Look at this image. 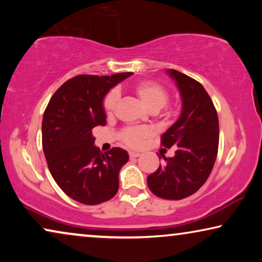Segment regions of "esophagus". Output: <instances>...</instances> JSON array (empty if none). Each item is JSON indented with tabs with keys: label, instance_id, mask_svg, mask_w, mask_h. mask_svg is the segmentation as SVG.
<instances>
[{
	"label": "esophagus",
	"instance_id": "esophagus-1",
	"mask_svg": "<svg viewBox=\"0 0 262 262\" xmlns=\"http://www.w3.org/2000/svg\"><path fill=\"white\" fill-rule=\"evenodd\" d=\"M128 156H130V159H136V157L141 156V154L135 152V151H130V152H128Z\"/></svg>",
	"mask_w": 262,
	"mask_h": 262
}]
</instances>
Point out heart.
<instances>
[{"mask_svg": "<svg viewBox=\"0 0 262 262\" xmlns=\"http://www.w3.org/2000/svg\"><path fill=\"white\" fill-rule=\"evenodd\" d=\"M132 91L139 101L143 103V106L150 112H157L162 107L166 106V103L169 99V93L162 85L156 83L154 81H141L138 83L134 84ZM118 101V95L116 92H110L105 96L102 102L103 112L107 117H112L114 111H116ZM150 136V131L145 127H127L121 131V141L124 144L131 148H138L142 145V143L145 141Z\"/></svg>", "mask_w": 262, "mask_h": 262, "instance_id": "heart-1", "label": "heart"}]
</instances>
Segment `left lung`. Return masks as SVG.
Returning a JSON list of instances; mask_svg holds the SVG:
<instances>
[{
	"label": "left lung",
	"instance_id": "1",
	"mask_svg": "<svg viewBox=\"0 0 262 262\" xmlns=\"http://www.w3.org/2000/svg\"><path fill=\"white\" fill-rule=\"evenodd\" d=\"M177 82L182 100L179 119L161 137V145L175 148L173 157H164L146 182L154 194L179 200L195 193L211 174L218 152L220 124L217 111L205 88L194 78L167 70Z\"/></svg>",
	"mask_w": 262,
	"mask_h": 262
}]
</instances>
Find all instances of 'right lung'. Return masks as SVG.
<instances>
[{
	"instance_id": "right-lung-1",
	"label": "right lung",
	"mask_w": 262,
	"mask_h": 262,
	"mask_svg": "<svg viewBox=\"0 0 262 262\" xmlns=\"http://www.w3.org/2000/svg\"><path fill=\"white\" fill-rule=\"evenodd\" d=\"M132 73L111 76L77 75L57 89L42 117V149L52 178L71 199L96 205L119 188L120 168L128 161L124 149L101 152L92 130L106 125L102 101L112 87Z\"/></svg>"
}]
</instances>
